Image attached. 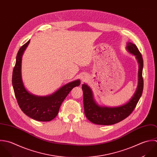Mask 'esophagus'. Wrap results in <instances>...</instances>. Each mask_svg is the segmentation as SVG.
<instances>
[{
  "mask_svg": "<svg viewBox=\"0 0 157 157\" xmlns=\"http://www.w3.org/2000/svg\"><path fill=\"white\" fill-rule=\"evenodd\" d=\"M82 81H85L86 80V76H83L82 77Z\"/></svg>",
  "mask_w": 157,
  "mask_h": 157,
  "instance_id": "obj_1",
  "label": "esophagus"
}]
</instances>
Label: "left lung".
I'll return each mask as SVG.
<instances>
[{"instance_id":"1","label":"left lung","mask_w":157,"mask_h":157,"mask_svg":"<svg viewBox=\"0 0 157 157\" xmlns=\"http://www.w3.org/2000/svg\"><path fill=\"white\" fill-rule=\"evenodd\" d=\"M126 49L128 52L136 56L139 64L138 86L133 97L127 103L116 107L100 106L95 102L92 90L90 86L85 83L82 85L85 114L87 119L94 124L108 125L116 124L124 120L134 110L142 95L144 83L142 55L136 46L132 43H127Z\"/></svg>"}]
</instances>
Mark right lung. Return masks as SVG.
<instances>
[{
    "label": "right lung",
    "instance_id": "add662e5",
    "mask_svg": "<svg viewBox=\"0 0 157 157\" xmlns=\"http://www.w3.org/2000/svg\"><path fill=\"white\" fill-rule=\"evenodd\" d=\"M29 43L30 40L19 49L16 56L12 76L14 94L20 108L27 116L38 121H50L56 116L61 105L70 91L73 88L80 85V80L69 82L49 96H38L29 93L22 80L21 61Z\"/></svg>",
    "mask_w": 157,
    "mask_h": 157
}]
</instances>
